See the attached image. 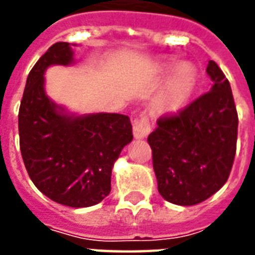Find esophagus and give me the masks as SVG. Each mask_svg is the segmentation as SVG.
I'll list each match as a JSON object with an SVG mask.
<instances>
[{
	"mask_svg": "<svg viewBox=\"0 0 255 255\" xmlns=\"http://www.w3.org/2000/svg\"><path fill=\"white\" fill-rule=\"evenodd\" d=\"M150 131H151V127H150L149 117L146 116V115L140 116L136 122L133 123L132 132H133V136H135L136 139L146 138V136L150 133Z\"/></svg>",
	"mask_w": 255,
	"mask_h": 255,
	"instance_id": "34e87169",
	"label": "esophagus"
}]
</instances>
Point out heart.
Returning <instances> with one entry per match:
<instances>
[{
	"mask_svg": "<svg viewBox=\"0 0 255 255\" xmlns=\"http://www.w3.org/2000/svg\"><path fill=\"white\" fill-rule=\"evenodd\" d=\"M164 93L160 98L161 109L166 112H177L187 105L197 86V69L191 64L183 63L176 67L175 60H166L160 67V72L168 73L174 69Z\"/></svg>",
	"mask_w": 255,
	"mask_h": 255,
	"instance_id": "b5f03b06",
	"label": "heart"
}]
</instances>
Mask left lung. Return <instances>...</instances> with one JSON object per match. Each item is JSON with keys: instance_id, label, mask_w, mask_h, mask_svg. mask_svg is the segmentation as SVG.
Returning a JSON list of instances; mask_svg holds the SVG:
<instances>
[{"instance_id": "8db88e82", "label": "left lung", "mask_w": 255, "mask_h": 255, "mask_svg": "<svg viewBox=\"0 0 255 255\" xmlns=\"http://www.w3.org/2000/svg\"><path fill=\"white\" fill-rule=\"evenodd\" d=\"M213 86L173 116L158 119L150 133L158 192L168 202L191 206L228 180L236 153L238 113L228 79L214 61L206 68Z\"/></svg>"}]
</instances>
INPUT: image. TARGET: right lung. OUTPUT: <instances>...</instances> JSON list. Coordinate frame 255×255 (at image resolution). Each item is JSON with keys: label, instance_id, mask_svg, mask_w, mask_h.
I'll use <instances>...</instances> for the list:
<instances>
[{"label": "right lung", "instance_id": "add662e5", "mask_svg": "<svg viewBox=\"0 0 255 255\" xmlns=\"http://www.w3.org/2000/svg\"><path fill=\"white\" fill-rule=\"evenodd\" d=\"M73 63L72 45L57 42L31 69L19 111L20 150L42 194L65 206L89 208L109 195L112 169L132 140V126L119 113L76 115L47 97V68Z\"/></svg>", "mask_w": 255, "mask_h": 255}]
</instances>
